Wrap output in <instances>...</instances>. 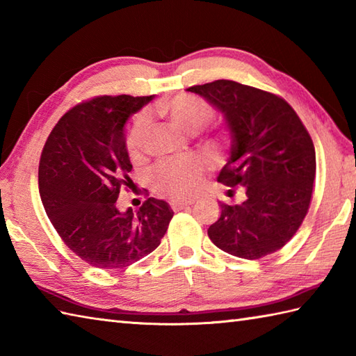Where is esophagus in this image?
<instances>
[{
  "label": "esophagus",
  "instance_id": "esophagus-1",
  "mask_svg": "<svg viewBox=\"0 0 356 356\" xmlns=\"http://www.w3.org/2000/svg\"><path fill=\"white\" fill-rule=\"evenodd\" d=\"M190 205H193V202H182V200H174V202H171V208H172L174 211H180V209H184V208L190 207Z\"/></svg>",
  "mask_w": 356,
  "mask_h": 356
}]
</instances>
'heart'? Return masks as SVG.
<instances>
[{
	"instance_id": "1",
	"label": "heart",
	"mask_w": 356,
	"mask_h": 356,
	"mask_svg": "<svg viewBox=\"0 0 356 356\" xmlns=\"http://www.w3.org/2000/svg\"><path fill=\"white\" fill-rule=\"evenodd\" d=\"M157 115L170 120L172 127L186 134H195L211 119L209 105L193 96H176L168 102H161L156 107ZM149 119L147 115L133 118L125 130V149L133 162L143 159L148 148ZM228 142V131L222 127H214L203 140L207 151L218 154ZM208 168L200 159L190 157L184 161L165 162L159 165L151 176V184L156 194L172 200H190L197 195L205 182Z\"/></svg>"
}]
</instances>
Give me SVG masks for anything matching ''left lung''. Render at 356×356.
<instances>
[{
    "label": "left lung",
    "mask_w": 356,
    "mask_h": 356,
    "mask_svg": "<svg viewBox=\"0 0 356 356\" xmlns=\"http://www.w3.org/2000/svg\"><path fill=\"white\" fill-rule=\"evenodd\" d=\"M186 90L223 113L232 147L217 180L229 186V195L237 186L246 193L240 205L220 203V218L208 229L211 241L246 260L277 252L311 205L316 171L311 134L278 95L228 79Z\"/></svg>",
    "instance_id": "8db88e82"
}]
</instances>
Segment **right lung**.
Segmentation results:
<instances>
[{"label":"right lung","mask_w":356,"mask_h":356,"mask_svg":"<svg viewBox=\"0 0 356 356\" xmlns=\"http://www.w3.org/2000/svg\"><path fill=\"white\" fill-rule=\"evenodd\" d=\"M153 96H96L58 120L42 148L38 184L59 237L90 266L122 269L161 245L172 211L149 197L120 213V190L133 186L125 149L127 119Z\"/></svg>","instance_id":"1"}]
</instances>
